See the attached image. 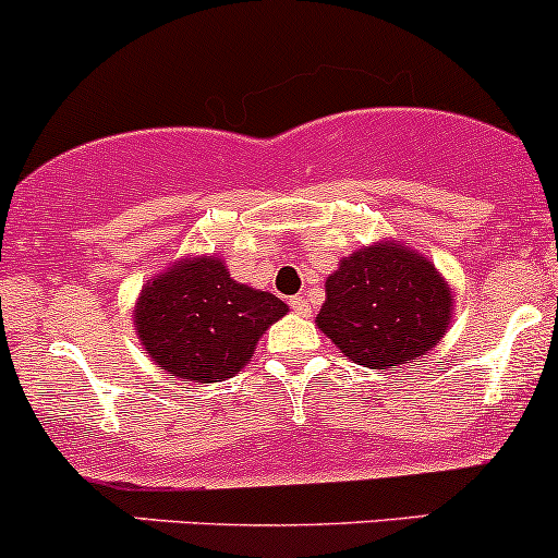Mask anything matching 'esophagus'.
Wrapping results in <instances>:
<instances>
[{"label": "esophagus", "mask_w": 558, "mask_h": 558, "mask_svg": "<svg viewBox=\"0 0 558 558\" xmlns=\"http://www.w3.org/2000/svg\"><path fill=\"white\" fill-rule=\"evenodd\" d=\"M290 305H292V308H295L298 313H303V316H305V313H311V300L305 298V295L290 298Z\"/></svg>", "instance_id": "esophagus-1"}]
</instances>
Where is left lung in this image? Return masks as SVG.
I'll use <instances>...</instances> for the list:
<instances>
[{
  "instance_id": "8db88e82",
  "label": "left lung",
  "mask_w": 558,
  "mask_h": 558,
  "mask_svg": "<svg viewBox=\"0 0 558 558\" xmlns=\"http://www.w3.org/2000/svg\"><path fill=\"white\" fill-rule=\"evenodd\" d=\"M450 316L453 295L435 263L409 245L377 242L340 260L316 324L359 366L392 368L427 355Z\"/></svg>"
}]
</instances>
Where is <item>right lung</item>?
<instances>
[{
	"mask_svg": "<svg viewBox=\"0 0 558 558\" xmlns=\"http://www.w3.org/2000/svg\"><path fill=\"white\" fill-rule=\"evenodd\" d=\"M284 313L287 303L277 295L240 284L221 258L203 255L149 279L134 324L149 359L171 377L208 385L245 368L260 337Z\"/></svg>",
	"mask_w": 558,
	"mask_h": 558,
	"instance_id": "add662e5",
	"label": "right lung"
}]
</instances>
